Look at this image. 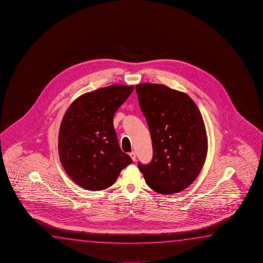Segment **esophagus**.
Instances as JSON below:
<instances>
[{"mask_svg":"<svg viewBox=\"0 0 263 263\" xmlns=\"http://www.w3.org/2000/svg\"><path fill=\"white\" fill-rule=\"evenodd\" d=\"M129 156H130V158L133 159V161L136 160V154H135V152L129 153Z\"/></svg>","mask_w":263,"mask_h":263,"instance_id":"obj_1","label":"esophagus"}]
</instances>
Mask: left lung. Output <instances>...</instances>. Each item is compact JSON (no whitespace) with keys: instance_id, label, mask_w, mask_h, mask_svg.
Here are the masks:
<instances>
[{"instance_id":"obj_1","label":"left lung","mask_w":263,"mask_h":263,"mask_svg":"<svg viewBox=\"0 0 263 263\" xmlns=\"http://www.w3.org/2000/svg\"><path fill=\"white\" fill-rule=\"evenodd\" d=\"M151 134V164L139 163L147 185L160 194L182 192L199 176L208 151L204 121L187 93L165 85L135 86Z\"/></svg>"}]
</instances>
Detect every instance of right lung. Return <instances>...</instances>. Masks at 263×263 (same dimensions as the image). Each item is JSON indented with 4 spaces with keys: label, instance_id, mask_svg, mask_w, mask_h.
Masks as SVG:
<instances>
[{
    "label": "right lung",
    "instance_id": "obj_1",
    "mask_svg": "<svg viewBox=\"0 0 263 263\" xmlns=\"http://www.w3.org/2000/svg\"><path fill=\"white\" fill-rule=\"evenodd\" d=\"M134 85H112L76 98L63 116L59 156L68 176L88 191H103L133 163L121 151L113 117L134 91Z\"/></svg>",
    "mask_w": 263,
    "mask_h": 263
}]
</instances>
